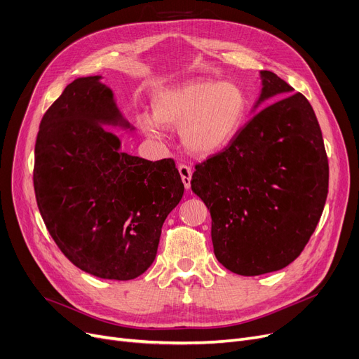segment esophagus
<instances>
[{
	"label": "esophagus",
	"mask_w": 359,
	"mask_h": 359,
	"mask_svg": "<svg viewBox=\"0 0 359 359\" xmlns=\"http://www.w3.org/2000/svg\"><path fill=\"white\" fill-rule=\"evenodd\" d=\"M177 168H179V173H180V177H182V182H183L184 187H186V189H189V187H191V180H192V173H194L192 167L182 163V164H179Z\"/></svg>",
	"instance_id": "1"
}]
</instances>
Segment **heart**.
Instances as JSON below:
<instances>
[{"label":"heart","mask_w":359,"mask_h":359,"mask_svg":"<svg viewBox=\"0 0 359 359\" xmlns=\"http://www.w3.org/2000/svg\"><path fill=\"white\" fill-rule=\"evenodd\" d=\"M154 116L142 115L141 126L157 135L161 125L180 126L184 147L195 154H211L227 147L244 125L248 94L231 81H189L161 90L153 100Z\"/></svg>","instance_id":"1"}]
</instances>
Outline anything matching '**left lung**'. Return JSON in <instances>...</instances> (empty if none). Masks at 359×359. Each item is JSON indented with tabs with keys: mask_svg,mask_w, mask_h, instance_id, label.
I'll use <instances>...</instances> for the list:
<instances>
[{
	"mask_svg": "<svg viewBox=\"0 0 359 359\" xmlns=\"http://www.w3.org/2000/svg\"><path fill=\"white\" fill-rule=\"evenodd\" d=\"M257 111L219 153L195 164L192 191L211 212L218 262L256 276L288 266L322 217L329 161L322 129L304 94L262 71Z\"/></svg>",
	"mask_w": 359,
	"mask_h": 359,
	"instance_id": "1",
	"label": "left lung"
}]
</instances>
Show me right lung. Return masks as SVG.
I'll use <instances>...</instances> for the list:
<instances>
[{
	"mask_svg": "<svg viewBox=\"0 0 359 359\" xmlns=\"http://www.w3.org/2000/svg\"><path fill=\"white\" fill-rule=\"evenodd\" d=\"M99 79L74 80L43 115L34 144V195L71 263L103 279L129 280L154 262L163 222L184 186L173 158L149 161L119 151L103 123L121 116Z\"/></svg>",
	"mask_w": 359,
	"mask_h": 359,
	"instance_id": "right-lung-1",
	"label": "right lung"
}]
</instances>
